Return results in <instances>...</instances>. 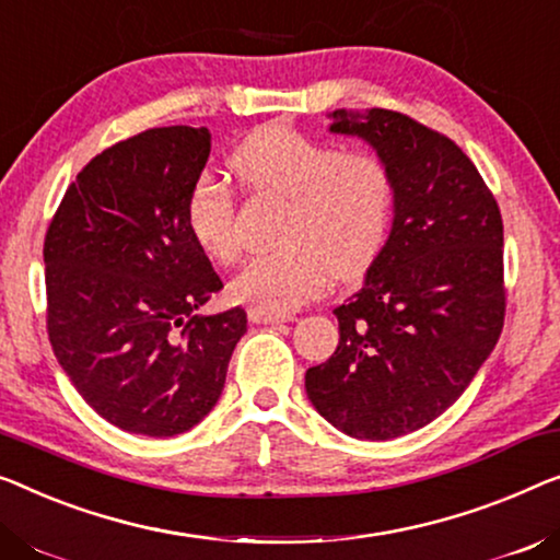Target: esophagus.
<instances>
[{"label":"esophagus","mask_w":560,"mask_h":560,"mask_svg":"<svg viewBox=\"0 0 560 560\" xmlns=\"http://www.w3.org/2000/svg\"><path fill=\"white\" fill-rule=\"evenodd\" d=\"M248 319H252L254 324H281V322H291V319H294V314L269 312V308L252 306V308H248Z\"/></svg>","instance_id":"obj_1"}]
</instances>
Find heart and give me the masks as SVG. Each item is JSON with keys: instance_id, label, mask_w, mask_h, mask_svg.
Instances as JSON below:
<instances>
[{"instance_id": "b5f03b06", "label": "heart", "mask_w": 560, "mask_h": 560, "mask_svg": "<svg viewBox=\"0 0 560 560\" xmlns=\"http://www.w3.org/2000/svg\"><path fill=\"white\" fill-rule=\"evenodd\" d=\"M231 168L254 190L287 198L281 246L252 258L231 281L241 304L291 312L334 279H354L385 246L395 178L374 153H345L294 128H264L231 155ZM186 223L211 261L233 264L241 254L236 203L223 180L200 173L186 196Z\"/></svg>"}]
</instances>
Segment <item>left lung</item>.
Returning a JSON list of instances; mask_svg holds the SVG:
<instances>
[{"mask_svg":"<svg viewBox=\"0 0 560 560\" xmlns=\"http://www.w3.org/2000/svg\"><path fill=\"white\" fill-rule=\"evenodd\" d=\"M329 118L331 132L366 140L389 165L395 219L362 289L334 308L339 345L306 370V395L345 435L392 440L445 412L498 345L503 219L442 132L382 107Z\"/></svg>","mask_w":560,"mask_h":560,"instance_id":"1","label":"left lung"}]
</instances>
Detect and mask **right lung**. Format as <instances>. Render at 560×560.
<instances>
[{"mask_svg": "<svg viewBox=\"0 0 560 560\" xmlns=\"http://www.w3.org/2000/svg\"><path fill=\"white\" fill-rule=\"evenodd\" d=\"M208 128H150L95 155L45 236L47 334L67 377L125 432L173 438L219 402L246 312L196 314L223 281L186 223Z\"/></svg>", "mask_w": 560, "mask_h": 560, "instance_id": "right-lung-1", "label": "right lung"}]
</instances>
